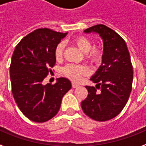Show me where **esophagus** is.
<instances>
[{
	"mask_svg": "<svg viewBox=\"0 0 146 146\" xmlns=\"http://www.w3.org/2000/svg\"><path fill=\"white\" fill-rule=\"evenodd\" d=\"M72 88H77V87H78V86H79V85L77 84V83H75V82H72Z\"/></svg>",
	"mask_w": 146,
	"mask_h": 146,
	"instance_id": "esophagus-1",
	"label": "esophagus"
}]
</instances>
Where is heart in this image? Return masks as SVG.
Listing matches in <instances>:
<instances>
[{"instance_id": "1", "label": "heart", "mask_w": 146, "mask_h": 146, "mask_svg": "<svg viewBox=\"0 0 146 146\" xmlns=\"http://www.w3.org/2000/svg\"><path fill=\"white\" fill-rule=\"evenodd\" d=\"M72 43L80 50L84 52L85 59L91 65L99 66L104 59V50L101 46L93 47L92 42L85 36H77L72 39ZM64 54V44L60 42L58 44L54 50V56L56 60H60ZM62 73L64 76L74 82L80 80L83 76L87 74L86 68L81 66L68 64L62 69Z\"/></svg>"}]
</instances>
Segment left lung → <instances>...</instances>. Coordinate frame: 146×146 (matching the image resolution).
Instances as JSON below:
<instances>
[{
  "label": "left lung",
  "mask_w": 146,
  "mask_h": 146,
  "mask_svg": "<svg viewBox=\"0 0 146 146\" xmlns=\"http://www.w3.org/2000/svg\"><path fill=\"white\" fill-rule=\"evenodd\" d=\"M98 33L104 42L102 64L91 78L96 87L86 86L88 94L81 102L88 116L97 121H106L118 115L128 101L132 88L133 67L123 38L106 25L99 24L84 31Z\"/></svg>",
  "instance_id": "obj_1"
}]
</instances>
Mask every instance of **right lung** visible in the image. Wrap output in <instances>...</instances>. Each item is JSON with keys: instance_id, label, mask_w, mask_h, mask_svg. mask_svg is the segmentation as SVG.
Here are the masks:
<instances>
[{"instance_id": "right-lung-1", "label": "right lung", "mask_w": 146, "mask_h": 146, "mask_svg": "<svg viewBox=\"0 0 146 146\" xmlns=\"http://www.w3.org/2000/svg\"><path fill=\"white\" fill-rule=\"evenodd\" d=\"M67 33L38 28L25 36L15 49L10 65L13 96L22 113L37 123L57 114L63 96L72 88L66 78L43 84L56 60L54 50Z\"/></svg>"}]
</instances>
